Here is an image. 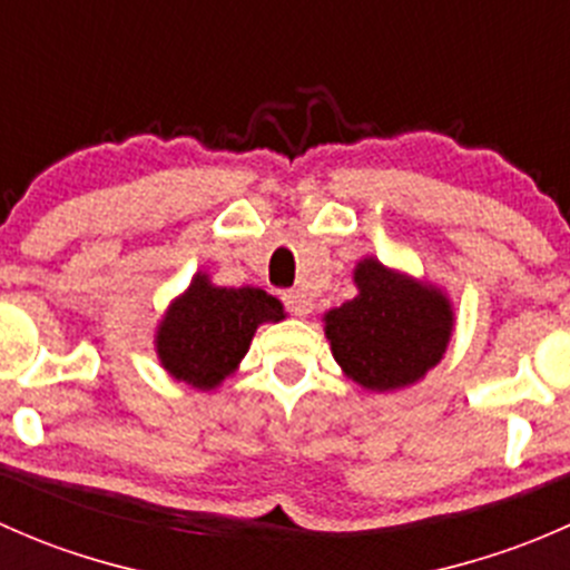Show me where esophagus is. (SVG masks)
Segmentation results:
<instances>
[{
    "label": "esophagus",
    "instance_id": "obj_1",
    "mask_svg": "<svg viewBox=\"0 0 570 570\" xmlns=\"http://www.w3.org/2000/svg\"><path fill=\"white\" fill-rule=\"evenodd\" d=\"M281 301H284L286 312L295 314V317H306V314L312 312V301H308L301 289L284 292V295H281Z\"/></svg>",
    "mask_w": 570,
    "mask_h": 570
}]
</instances>
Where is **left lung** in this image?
<instances>
[{"label": "left lung", "instance_id": "8db88e82", "mask_svg": "<svg viewBox=\"0 0 570 570\" xmlns=\"http://www.w3.org/2000/svg\"><path fill=\"white\" fill-rule=\"evenodd\" d=\"M355 284L358 297L325 314L333 358L372 392L411 386L444 355L452 333L450 301L375 258L355 267Z\"/></svg>", "mask_w": 570, "mask_h": 570}]
</instances>
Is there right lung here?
Wrapping results in <instances>:
<instances>
[{
	"mask_svg": "<svg viewBox=\"0 0 570 570\" xmlns=\"http://www.w3.org/2000/svg\"><path fill=\"white\" fill-rule=\"evenodd\" d=\"M284 308L262 289L212 286L195 275L189 289L170 306L159 325L157 353L176 381L215 389L237 370L262 322H278Z\"/></svg>",
	"mask_w": 570,
	"mask_h": 570,
	"instance_id": "right-lung-1",
	"label": "right lung"
}]
</instances>
